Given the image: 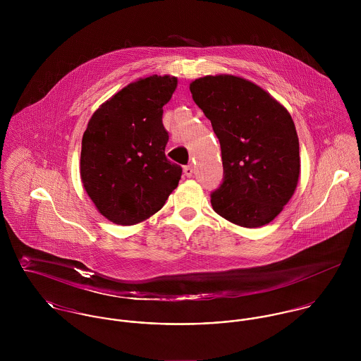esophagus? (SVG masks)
Returning a JSON list of instances; mask_svg holds the SVG:
<instances>
[{
	"label": "esophagus",
	"mask_w": 361,
	"mask_h": 361,
	"mask_svg": "<svg viewBox=\"0 0 361 361\" xmlns=\"http://www.w3.org/2000/svg\"><path fill=\"white\" fill-rule=\"evenodd\" d=\"M193 165H186L185 168H183V172H185V175L188 176V178H190V176H193Z\"/></svg>",
	"instance_id": "1"
}]
</instances>
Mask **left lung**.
<instances>
[{
    "mask_svg": "<svg viewBox=\"0 0 361 361\" xmlns=\"http://www.w3.org/2000/svg\"><path fill=\"white\" fill-rule=\"evenodd\" d=\"M221 145L224 182L211 195L226 221L259 228L292 199L300 175L299 137L288 109L256 83L235 75L189 86Z\"/></svg>",
    "mask_w": 361,
    "mask_h": 361,
    "instance_id": "8db88e82",
    "label": "left lung"
}]
</instances>
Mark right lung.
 I'll use <instances>...</instances> for the list:
<instances>
[{"label": "right lung", "mask_w": 361, "mask_h": 361, "mask_svg": "<svg viewBox=\"0 0 361 361\" xmlns=\"http://www.w3.org/2000/svg\"><path fill=\"white\" fill-rule=\"evenodd\" d=\"M175 76L140 78L102 104L82 139L80 178L99 212L116 225H136L158 212L178 188L182 168L165 157L162 106Z\"/></svg>", "instance_id": "obj_1"}]
</instances>
